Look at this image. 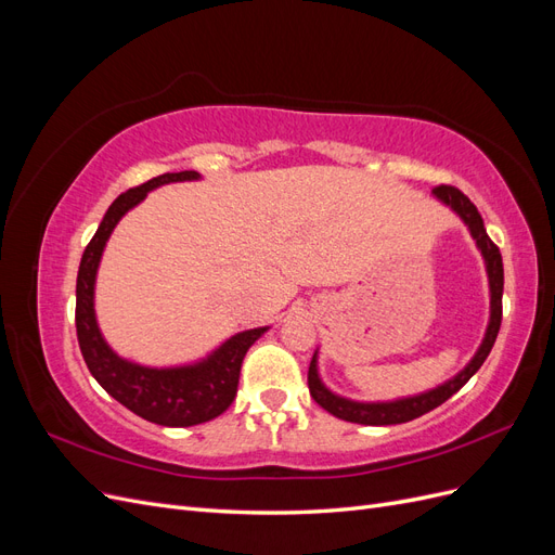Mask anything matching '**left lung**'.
Listing matches in <instances>:
<instances>
[{
	"mask_svg": "<svg viewBox=\"0 0 555 555\" xmlns=\"http://www.w3.org/2000/svg\"><path fill=\"white\" fill-rule=\"evenodd\" d=\"M433 198L440 201L444 208H449L459 220L467 227L469 236H473L479 255L483 259L486 268V278H489V324H486L483 338L461 371L449 377L447 382L433 386V389L418 391L412 396H400L391 400H354L335 393L328 389L326 382L322 379V373H319V347L314 349V357L310 361V371H308V386H310V396L314 398L317 405H322L328 414L343 418V422L351 424H363V426H391V424H405L412 422V418L422 416L438 405H442L444 400H449L453 393H456L461 386L473 377L486 357L491 354L493 343L498 338L500 322H502V287H505V271H502V255L495 247V243L489 238V233L483 229V220L477 210V206L469 201L463 192L456 188H435Z\"/></svg>",
	"mask_w": 555,
	"mask_h": 555,
	"instance_id": "left-lung-1",
	"label": "left lung"
}]
</instances>
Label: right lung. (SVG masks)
Here are the masks:
<instances>
[{
	"label": "right lung",
	"instance_id": "1",
	"mask_svg": "<svg viewBox=\"0 0 555 555\" xmlns=\"http://www.w3.org/2000/svg\"><path fill=\"white\" fill-rule=\"evenodd\" d=\"M201 173L180 171L164 173L117 196L99 224L94 238L82 251L76 280V331L92 377L102 389L122 402L127 410L145 422L169 428H188L206 424L229 410L236 398L241 365L247 349L271 326H257L233 333L231 338L210 349L208 354L188 363L147 365L131 361L108 345L96 319V273L102 266L106 243L122 217L143 204V198L164 184L196 182Z\"/></svg>",
	"mask_w": 555,
	"mask_h": 555
}]
</instances>
